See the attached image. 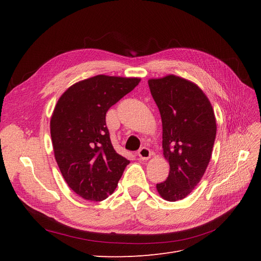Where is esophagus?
Returning a JSON list of instances; mask_svg holds the SVG:
<instances>
[{"instance_id":"1","label":"esophagus","mask_w":261,"mask_h":261,"mask_svg":"<svg viewBox=\"0 0 261 261\" xmlns=\"http://www.w3.org/2000/svg\"><path fill=\"white\" fill-rule=\"evenodd\" d=\"M137 155L140 160H148L150 156H151V151H150V149L146 148V147H143L140 150H138L137 152Z\"/></svg>"}]
</instances>
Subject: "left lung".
I'll list each match as a JSON object with an SVG mask.
<instances>
[{"label": "left lung", "instance_id": "1", "mask_svg": "<svg viewBox=\"0 0 261 261\" xmlns=\"http://www.w3.org/2000/svg\"><path fill=\"white\" fill-rule=\"evenodd\" d=\"M162 121L167 180L156 184L163 199H184L198 185L210 162L217 122L206 94L193 82L175 75L148 81Z\"/></svg>", "mask_w": 261, "mask_h": 261}]
</instances>
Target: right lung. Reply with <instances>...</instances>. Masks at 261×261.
<instances>
[{
  "instance_id": "right-lung-1",
  "label": "right lung",
  "mask_w": 261,
  "mask_h": 261,
  "mask_svg": "<svg viewBox=\"0 0 261 261\" xmlns=\"http://www.w3.org/2000/svg\"><path fill=\"white\" fill-rule=\"evenodd\" d=\"M139 82L137 77L87 78L67 88L53 110L55 160L69 188L86 200L102 201L113 194L129 163L112 146L106 114Z\"/></svg>"
}]
</instances>
